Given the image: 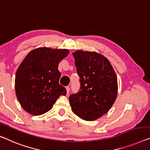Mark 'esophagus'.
Returning <instances> with one entry per match:
<instances>
[{"instance_id": "esophagus-1", "label": "esophagus", "mask_w": 150, "mask_h": 150, "mask_svg": "<svg viewBox=\"0 0 150 150\" xmlns=\"http://www.w3.org/2000/svg\"><path fill=\"white\" fill-rule=\"evenodd\" d=\"M66 91H67V94H68L69 93V92H70V86H66Z\"/></svg>"}]
</instances>
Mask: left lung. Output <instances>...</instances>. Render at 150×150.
Here are the masks:
<instances>
[{
  "mask_svg": "<svg viewBox=\"0 0 150 150\" xmlns=\"http://www.w3.org/2000/svg\"><path fill=\"white\" fill-rule=\"evenodd\" d=\"M80 87L69 96L72 112L86 121L107 113L117 96V78L109 61L96 52L73 53Z\"/></svg>",
  "mask_w": 150,
  "mask_h": 150,
  "instance_id": "obj_1",
  "label": "left lung"
}]
</instances>
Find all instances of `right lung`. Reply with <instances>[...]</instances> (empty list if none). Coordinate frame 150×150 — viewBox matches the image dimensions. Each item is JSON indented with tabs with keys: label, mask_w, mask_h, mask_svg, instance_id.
Listing matches in <instances>:
<instances>
[{
	"label": "right lung",
	"mask_w": 150,
	"mask_h": 150,
	"mask_svg": "<svg viewBox=\"0 0 150 150\" xmlns=\"http://www.w3.org/2000/svg\"><path fill=\"white\" fill-rule=\"evenodd\" d=\"M68 54V50L40 47L25 57L15 76L16 95L25 111L42 115L52 109L59 96L66 95L57 68Z\"/></svg>",
	"instance_id": "obj_1"
}]
</instances>
